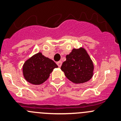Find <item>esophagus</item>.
<instances>
[{
	"label": "esophagus",
	"instance_id": "34e87169",
	"mask_svg": "<svg viewBox=\"0 0 121 121\" xmlns=\"http://www.w3.org/2000/svg\"><path fill=\"white\" fill-rule=\"evenodd\" d=\"M57 65H58V66L59 67H61V65H62V62L60 61L57 62Z\"/></svg>",
	"mask_w": 121,
	"mask_h": 121
}]
</instances>
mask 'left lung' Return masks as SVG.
Here are the masks:
<instances>
[{
    "label": "left lung",
    "mask_w": 121,
    "mask_h": 121,
    "mask_svg": "<svg viewBox=\"0 0 121 121\" xmlns=\"http://www.w3.org/2000/svg\"><path fill=\"white\" fill-rule=\"evenodd\" d=\"M61 69L69 81L75 84H81L91 79L94 66L86 50L80 47L73 48L67 55L66 60L63 62Z\"/></svg>",
    "instance_id": "obj_1"
}]
</instances>
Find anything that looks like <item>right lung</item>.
Instances as JSON below:
<instances>
[{
	"instance_id": "right-lung-1",
	"label": "right lung",
	"mask_w": 121,
	"mask_h": 121,
	"mask_svg": "<svg viewBox=\"0 0 121 121\" xmlns=\"http://www.w3.org/2000/svg\"><path fill=\"white\" fill-rule=\"evenodd\" d=\"M58 65L42 53L35 54L28 58L23 65V74L27 82L40 85L44 82L55 68Z\"/></svg>"
}]
</instances>
